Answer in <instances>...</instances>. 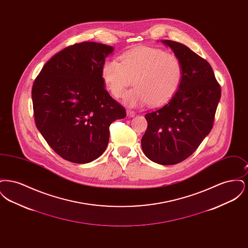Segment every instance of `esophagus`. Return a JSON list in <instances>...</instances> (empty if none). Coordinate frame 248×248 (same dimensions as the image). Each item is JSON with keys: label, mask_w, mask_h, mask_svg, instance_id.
<instances>
[{"label": "esophagus", "mask_w": 248, "mask_h": 248, "mask_svg": "<svg viewBox=\"0 0 248 248\" xmlns=\"http://www.w3.org/2000/svg\"><path fill=\"white\" fill-rule=\"evenodd\" d=\"M126 114H127V116H128L129 118H133V117L136 115V112L133 111V110H131V109H127V110H126Z\"/></svg>", "instance_id": "1"}]
</instances>
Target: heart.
<instances>
[{
	"mask_svg": "<svg viewBox=\"0 0 248 248\" xmlns=\"http://www.w3.org/2000/svg\"><path fill=\"white\" fill-rule=\"evenodd\" d=\"M101 77L116 98L124 96L133 83L136 87L125 96L130 106L150 103L161 106L177 92L183 78L182 63L176 55L160 48L138 46L117 59H108L101 68Z\"/></svg>",
	"mask_w": 248,
	"mask_h": 248,
	"instance_id": "heart-1",
	"label": "heart"
}]
</instances>
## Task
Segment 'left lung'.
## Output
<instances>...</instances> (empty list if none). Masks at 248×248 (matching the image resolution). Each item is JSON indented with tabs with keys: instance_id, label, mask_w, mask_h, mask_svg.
Returning a JSON list of instances; mask_svg holds the SVG:
<instances>
[{
	"instance_id": "obj_1",
	"label": "left lung",
	"mask_w": 248,
	"mask_h": 248,
	"mask_svg": "<svg viewBox=\"0 0 248 248\" xmlns=\"http://www.w3.org/2000/svg\"><path fill=\"white\" fill-rule=\"evenodd\" d=\"M161 42L181 61L183 78L165 106L145 115L148 127L141 147L154 163L176 165L193 154L210 133L221 90L205 59L180 43Z\"/></svg>"
}]
</instances>
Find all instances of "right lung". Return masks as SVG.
I'll return each mask as SVG.
<instances>
[{
    "instance_id": "right-lung-1",
    "label": "right lung",
    "mask_w": 248,
    "mask_h": 248,
    "mask_svg": "<svg viewBox=\"0 0 248 248\" xmlns=\"http://www.w3.org/2000/svg\"><path fill=\"white\" fill-rule=\"evenodd\" d=\"M113 50L94 42L66 47L48 60L33 83L36 126L55 153L71 163L97 159L108 146L110 124L126 116L101 77Z\"/></svg>"
}]
</instances>
